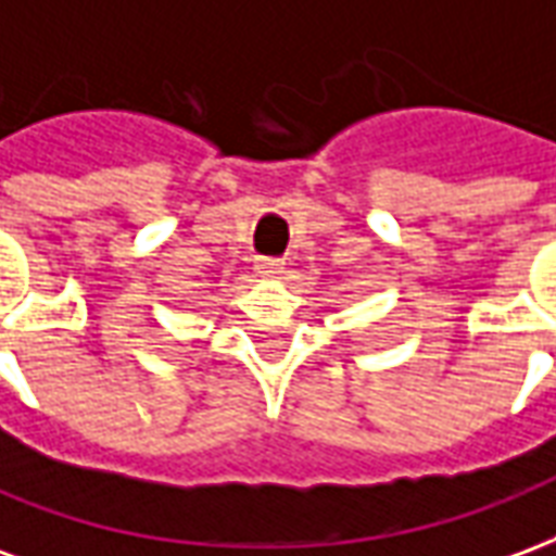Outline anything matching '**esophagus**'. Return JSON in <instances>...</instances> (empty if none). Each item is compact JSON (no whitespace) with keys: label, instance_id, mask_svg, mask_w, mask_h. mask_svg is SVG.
Wrapping results in <instances>:
<instances>
[{"label":"esophagus","instance_id":"obj_1","mask_svg":"<svg viewBox=\"0 0 556 556\" xmlns=\"http://www.w3.org/2000/svg\"><path fill=\"white\" fill-rule=\"evenodd\" d=\"M282 270H286V265H282L279 258H258V262H255V274H258V277H279Z\"/></svg>","mask_w":556,"mask_h":556}]
</instances>
